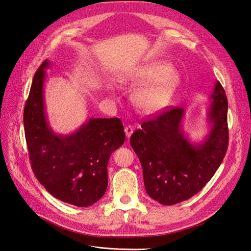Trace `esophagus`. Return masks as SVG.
<instances>
[{
    "instance_id": "1",
    "label": "esophagus",
    "mask_w": 251,
    "mask_h": 251,
    "mask_svg": "<svg viewBox=\"0 0 251 251\" xmlns=\"http://www.w3.org/2000/svg\"><path fill=\"white\" fill-rule=\"evenodd\" d=\"M124 131H125L126 136L129 138V137L131 136V134L133 133V127H132V126H130V125H128V126H126V127H125Z\"/></svg>"
}]
</instances>
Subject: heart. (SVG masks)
<instances>
[{
	"instance_id": "b5f03b06",
	"label": "heart",
	"mask_w": 251,
	"mask_h": 251,
	"mask_svg": "<svg viewBox=\"0 0 251 251\" xmlns=\"http://www.w3.org/2000/svg\"><path fill=\"white\" fill-rule=\"evenodd\" d=\"M138 87L132 95L134 106L143 114H158L168 107L181 86L180 74L162 60L142 64L128 74Z\"/></svg>"
}]
</instances>
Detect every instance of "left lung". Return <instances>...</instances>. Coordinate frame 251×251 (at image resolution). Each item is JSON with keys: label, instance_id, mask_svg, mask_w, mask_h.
<instances>
[{"label": "left lung", "instance_id": "obj_1", "mask_svg": "<svg viewBox=\"0 0 251 251\" xmlns=\"http://www.w3.org/2000/svg\"><path fill=\"white\" fill-rule=\"evenodd\" d=\"M207 111L208 133L199 143L183 130L185 109L176 107L146 121L130 145L143 168L147 193L171 206L186 201L205 187L225 158L228 144L227 99L216 81Z\"/></svg>", "mask_w": 251, "mask_h": 251}]
</instances>
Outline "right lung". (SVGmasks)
<instances>
[{
  "label": "right lung",
  "instance_id": "1",
  "mask_svg": "<svg viewBox=\"0 0 251 251\" xmlns=\"http://www.w3.org/2000/svg\"><path fill=\"white\" fill-rule=\"evenodd\" d=\"M50 62L36 71L25 102L24 124L33 172L51 196L77 207L98 201L107 188V163L125 142L118 118H90L72 133L51 128L44 102V83Z\"/></svg>",
  "mask_w": 251,
  "mask_h": 251
}]
</instances>
